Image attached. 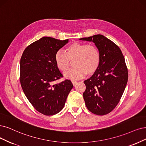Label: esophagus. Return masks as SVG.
Returning <instances> with one entry per match:
<instances>
[{
    "mask_svg": "<svg viewBox=\"0 0 146 146\" xmlns=\"http://www.w3.org/2000/svg\"><path fill=\"white\" fill-rule=\"evenodd\" d=\"M72 82L74 85H76L78 83V81H77V80H72Z\"/></svg>",
    "mask_w": 146,
    "mask_h": 146,
    "instance_id": "esophagus-1",
    "label": "esophagus"
}]
</instances>
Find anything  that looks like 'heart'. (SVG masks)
<instances>
[{
	"mask_svg": "<svg viewBox=\"0 0 146 146\" xmlns=\"http://www.w3.org/2000/svg\"><path fill=\"white\" fill-rule=\"evenodd\" d=\"M73 67L64 73L66 78L78 79L85 76L87 73H94L99 67L100 53L93 45L73 42L68 46L66 52L58 50L55 60L58 68L62 72L68 69L70 60H73Z\"/></svg>",
	"mask_w": 146,
	"mask_h": 146,
	"instance_id": "1",
	"label": "heart"
}]
</instances>
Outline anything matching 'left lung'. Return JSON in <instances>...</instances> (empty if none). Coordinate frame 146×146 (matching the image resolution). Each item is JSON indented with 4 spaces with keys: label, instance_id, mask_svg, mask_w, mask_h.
<instances>
[{
    "label": "left lung",
    "instance_id": "8db88e82",
    "mask_svg": "<svg viewBox=\"0 0 146 146\" xmlns=\"http://www.w3.org/2000/svg\"><path fill=\"white\" fill-rule=\"evenodd\" d=\"M79 40L93 41L100 53L99 68L84 81L85 105L94 114L106 115L116 107L126 88L128 72L125 58L118 46L102 35Z\"/></svg>",
    "mask_w": 146,
    "mask_h": 146
}]
</instances>
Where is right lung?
I'll use <instances>...</instances> for the list:
<instances>
[{
  "label": "right lung",
  "mask_w": 146,
  "mask_h": 146,
  "mask_svg": "<svg viewBox=\"0 0 146 146\" xmlns=\"http://www.w3.org/2000/svg\"><path fill=\"white\" fill-rule=\"evenodd\" d=\"M68 42L44 36L27 47L21 57L20 80L34 108L45 115L60 112L73 85L70 80L53 84L62 78L55 60L56 52Z\"/></svg>",
  "instance_id": "obj_1"
}]
</instances>
